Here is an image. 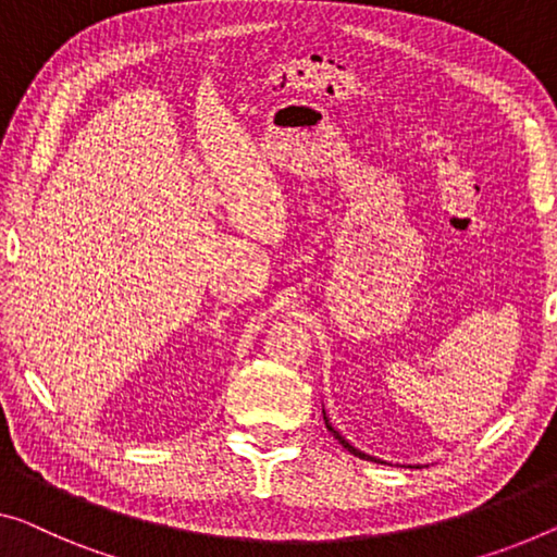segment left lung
I'll list each match as a JSON object with an SVG mask.
<instances>
[{"mask_svg": "<svg viewBox=\"0 0 557 557\" xmlns=\"http://www.w3.org/2000/svg\"><path fill=\"white\" fill-rule=\"evenodd\" d=\"M325 425H327V430H330V433H332V435H335V440H337V443L345 447V450H350L352 455H358V458H362V460H375V458H372V455H368V453H362V450H358V447H352L350 443H347V440H345L343 435H339L335 428H332V425H330V422H327V418H325ZM375 462H377V460H375Z\"/></svg>", "mask_w": 557, "mask_h": 557, "instance_id": "8db88e82", "label": "left lung"}]
</instances>
